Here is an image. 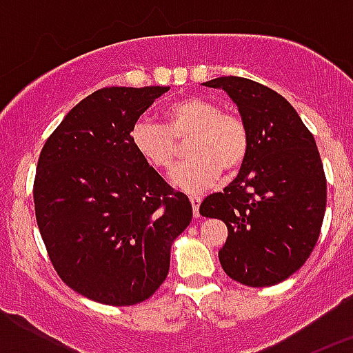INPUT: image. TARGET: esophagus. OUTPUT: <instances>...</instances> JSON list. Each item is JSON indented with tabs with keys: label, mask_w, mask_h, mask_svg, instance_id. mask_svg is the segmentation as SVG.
Returning a JSON list of instances; mask_svg holds the SVG:
<instances>
[{
	"label": "esophagus",
	"mask_w": 353,
	"mask_h": 353,
	"mask_svg": "<svg viewBox=\"0 0 353 353\" xmlns=\"http://www.w3.org/2000/svg\"><path fill=\"white\" fill-rule=\"evenodd\" d=\"M189 201H191V205H192L194 217H199V203H201V198H198V196H191V198H189Z\"/></svg>",
	"instance_id": "34e87169"
}]
</instances>
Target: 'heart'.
<instances>
[{"label": "heart", "instance_id": "b5f03b06", "mask_svg": "<svg viewBox=\"0 0 353 353\" xmlns=\"http://www.w3.org/2000/svg\"><path fill=\"white\" fill-rule=\"evenodd\" d=\"M166 125L152 120L136 121L130 145L145 164L170 170L185 143L191 157L171 173V182L185 192H203L219 180L221 173L233 176L248 161L251 132L235 111H223L214 99L187 95L164 109Z\"/></svg>", "mask_w": 353, "mask_h": 353}]
</instances>
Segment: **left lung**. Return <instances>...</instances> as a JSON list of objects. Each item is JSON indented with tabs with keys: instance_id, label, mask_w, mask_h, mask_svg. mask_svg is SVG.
Masks as SVG:
<instances>
[{
	"instance_id": "1",
	"label": "left lung",
	"mask_w": 353,
	"mask_h": 353,
	"mask_svg": "<svg viewBox=\"0 0 353 353\" xmlns=\"http://www.w3.org/2000/svg\"><path fill=\"white\" fill-rule=\"evenodd\" d=\"M223 88L251 132L248 161L199 214L224 221V272L242 285L272 286L297 272L322 230L327 180L313 134L285 97L269 86L228 76L203 83Z\"/></svg>"
}]
</instances>
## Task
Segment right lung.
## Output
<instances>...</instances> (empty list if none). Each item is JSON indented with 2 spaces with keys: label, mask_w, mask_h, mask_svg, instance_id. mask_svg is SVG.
I'll return each instance as SVG.
<instances>
[{
  "label": "right lung",
  "mask_w": 353,
  "mask_h": 353,
  "mask_svg": "<svg viewBox=\"0 0 353 353\" xmlns=\"http://www.w3.org/2000/svg\"><path fill=\"white\" fill-rule=\"evenodd\" d=\"M170 86L93 92L40 152L33 201L49 260L65 285L109 305L146 301L170 270L173 240L192 219L130 145V129Z\"/></svg>",
  "instance_id": "add662e5"
}]
</instances>
